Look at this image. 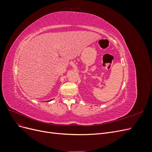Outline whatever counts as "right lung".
Returning a JSON list of instances; mask_svg holds the SVG:
<instances>
[{
  "instance_id": "add662e5",
  "label": "right lung",
  "mask_w": 152,
  "mask_h": 152,
  "mask_svg": "<svg viewBox=\"0 0 152 152\" xmlns=\"http://www.w3.org/2000/svg\"><path fill=\"white\" fill-rule=\"evenodd\" d=\"M49 101H48V102H49Z\"/></svg>"
}]
</instances>
